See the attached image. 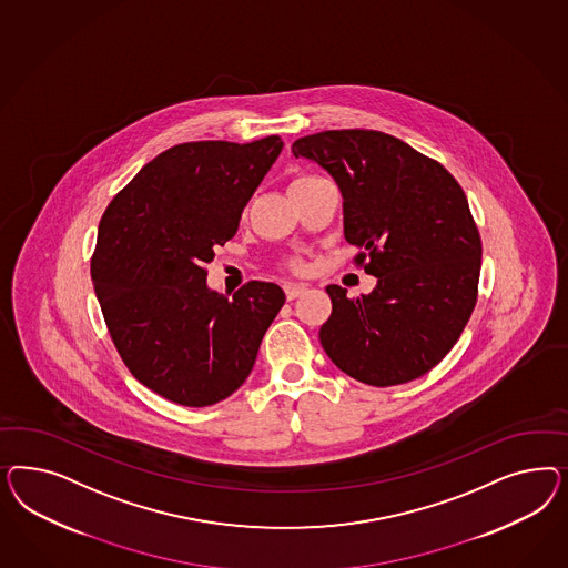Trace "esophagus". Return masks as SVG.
Returning <instances> with one entry per match:
<instances>
[{
    "label": "esophagus",
    "mask_w": 568,
    "mask_h": 568,
    "mask_svg": "<svg viewBox=\"0 0 568 568\" xmlns=\"http://www.w3.org/2000/svg\"><path fill=\"white\" fill-rule=\"evenodd\" d=\"M306 290H308V287L302 285V283H287V285H285V295H287V300H295V297L304 295Z\"/></svg>",
    "instance_id": "esophagus-1"
}]
</instances>
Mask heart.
Returning a JSON list of instances; mask_svg holds the SVG:
<instances>
[{
	"mask_svg": "<svg viewBox=\"0 0 568 568\" xmlns=\"http://www.w3.org/2000/svg\"><path fill=\"white\" fill-rule=\"evenodd\" d=\"M302 179H310V176H302Z\"/></svg>",
	"mask_w": 568,
	"mask_h": 568,
	"instance_id": "obj_1",
	"label": "heart"
}]
</instances>
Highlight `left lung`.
I'll use <instances>...</instances> for the list:
<instances>
[{
	"label": "left lung",
	"mask_w": 568,
	"mask_h": 568,
	"mask_svg": "<svg viewBox=\"0 0 568 568\" xmlns=\"http://www.w3.org/2000/svg\"><path fill=\"white\" fill-rule=\"evenodd\" d=\"M292 152L337 183L345 240L377 276L356 300L328 285L333 310L318 333L328 358L375 387L423 377L477 302L481 237L465 191L439 162L378 131H323L293 141Z\"/></svg>",
	"instance_id": "8db88e82"
}]
</instances>
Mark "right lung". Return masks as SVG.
Instances as JSON below:
<instances>
[{"instance_id": "right-lung-1", "label": "right lung", "mask_w": 568, "mask_h": 568, "mask_svg": "<svg viewBox=\"0 0 568 568\" xmlns=\"http://www.w3.org/2000/svg\"><path fill=\"white\" fill-rule=\"evenodd\" d=\"M283 145L276 135L174 145L103 212L91 278L105 325L133 377L174 404L237 392L285 304L275 283L250 281L231 300L206 283L214 247L237 233Z\"/></svg>"}]
</instances>
